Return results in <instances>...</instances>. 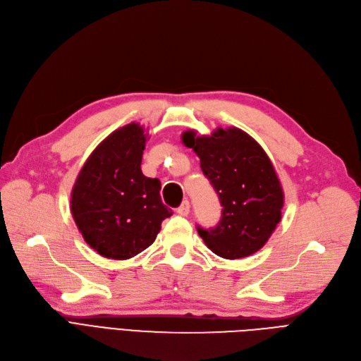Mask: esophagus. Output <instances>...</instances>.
I'll return each mask as SVG.
<instances>
[{"label": "esophagus", "instance_id": "esophagus-1", "mask_svg": "<svg viewBox=\"0 0 361 361\" xmlns=\"http://www.w3.org/2000/svg\"><path fill=\"white\" fill-rule=\"evenodd\" d=\"M177 212H178L180 216H183V217L189 216V212H190V202H189V201H184V202L178 207Z\"/></svg>", "mask_w": 361, "mask_h": 361}]
</instances>
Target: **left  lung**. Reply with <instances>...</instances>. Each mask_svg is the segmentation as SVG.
Segmentation results:
<instances>
[{
  "mask_svg": "<svg viewBox=\"0 0 361 361\" xmlns=\"http://www.w3.org/2000/svg\"><path fill=\"white\" fill-rule=\"evenodd\" d=\"M184 144L201 159L204 176L217 192L221 219L216 228L197 226L207 247L223 259L259 251L281 221L284 193L268 154L247 132L219 128L211 137L183 133Z\"/></svg>",
  "mask_w": 361,
  "mask_h": 361,
  "instance_id": "left-lung-1",
  "label": "left lung"
}]
</instances>
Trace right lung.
Returning a JSON list of instances; mask_svg holds the SVG:
<instances>
[{
  "label": "right lung",
  "instance_id": "obj_1",
  "mask_svg": "<svg viewBox=\"0 0 361 361\" xmlns=\"http://www.w3.org/2000/svg\"><path fill=\"white\" fill-rule=\"evenodd\" d=\"M145 141L138 123L114 130L92 152L74 183L73 219L102 257L126 260L140 255L172 216L160 199V181L141 171Z\"/></svg>",
  "mask_w": 361,
  "mask_h": 361
}]
</instances>
